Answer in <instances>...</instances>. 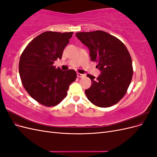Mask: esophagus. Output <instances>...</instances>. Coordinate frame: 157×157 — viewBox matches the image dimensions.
<instances>
[{
  "label": "esophagus",
  "instance_id": "obj_1",
  "mask_svg": "<svg viewBox=\"0 0 157 157\" xmlns=\"http://www.w3.org/2000/svg\"><path fill=\"white\" fill-rule=\"evenodd\" d=\"M77 77H78V78H82V77H85V75L81 74V73H77Z\"/></svg>",
  "mask_w": 157,
  "mask_h": 157
}]
</instances>
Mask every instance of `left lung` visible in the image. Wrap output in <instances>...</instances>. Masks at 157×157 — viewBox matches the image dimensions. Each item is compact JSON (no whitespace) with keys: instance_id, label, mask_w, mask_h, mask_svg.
I'll return each mask as SVG.
<instances>
[{"instance_id":"obj_1","label":"left lung","mask_w":157,"mask_h":157,"mask_svg":"<svg viewBox=\"0 0 157 157\" xmlns=\"http://www.w3.org/2000/svg\"><path fill=\"white\" fill-rule=\"evenodd\" d=\"M76 36L90 50V59L101 71L98 78L87 75L92 86L85 90L88 100L99 107H109L126 94L133 76L132 61L124 44L103 31L78 32Z\"/></svg>"}]
</instances>
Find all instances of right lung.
<instances>
[{"label": "right lung", "instance_id": "right-lung-1", "mask_svg": "<svg viewBox=\"0 0 157 157\" xmlns=\"http://www.w3.org/2000/svg\"><path fill=\"white\" fill-rule=\"evenodd\" d=\"M73 32L46 31L33 39L23 51L19 73L23 87L46 107L59 104L67 96L69 85L77 78L75 70L61 71L53 65L62 57Z\"/></svg>", "mask_w": 157, "mask_h": 157}]
</instances>
